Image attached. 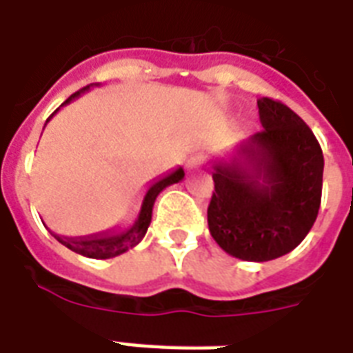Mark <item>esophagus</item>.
<instances>
[{"label":"esophagus","mask_w":353,"mask_h":353,"mask_svg":"<svg viewBox=\"0 0 353 353\" xmlns=\"http://www.w3.org/2000/svg\"><path fill=\"white\" fill-rule=\"evenodd\" d=\"M201 161H203V157H201V155H192V157H188L187 168L188 170H196V168L201 165Z\"/></svg>","instance_id":"1"}]
</instances>
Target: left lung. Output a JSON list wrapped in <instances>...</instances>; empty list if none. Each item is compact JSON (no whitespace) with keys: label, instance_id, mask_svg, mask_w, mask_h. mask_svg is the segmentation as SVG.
Segmentation results:
<instances>
[{"label":"left lung","instance_id":"1","mask_svg":"<svg viewBox=\"0 0 353 353\" xmlns=\"http://www.w3.org/2000/svg\"><path fill=\"white\" fill-rule=\"evenodd\" d=\"M262 132L212 165L207 220L234 258L268 262L301 243L317 220L324 157L306 122L279 101L258 99Z\"/></svg>","mask_w":353,"mask_h":353}]
</instances>
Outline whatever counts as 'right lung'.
I'll list each match as a JSON object with an SVG mask.
<instances>
[{
    "mask_svg": "<svg viewBox=\"0 0 353 353\" xmlns=\"http://www.w3.org/2000/svg\"><path fill=\"white\" fill-rule=\"evenodd\" d=\"M99 84H90L82 88L80 91L73 93V95L69 97L68 101L63 102L62 106L69 104L74 99H79L82 93L85 91H90V88ZM60 106V108H62ZM58 108V110H60ZM58 110H54V113H58ZM54 113H52L51 117H54ZM51 117L47 119V122L51 121ZM46 122V124H47ZM185 177V172L183 168H176V170H172L170 174H166V176H161L159 179H154V183L150 185L146 194H144L143 203H141V210H139L137 218L133 221L132 225L128 227V229H110V231L99 232V234H90V236H80V238H68V236H58L52 232V236L57 238L62 245H65L71 251L79 252L82 256L88 258H97V260H106V258H113L119 256L122 252H126L128 249H132L139 243V241L143 240L146 231H148L150 221H152V209H154L155 198L159 196V192H163L166 187H170L174 183H179Z\"/></svg>",
    "mask_w": 353,
    "mask_h": 353,
    "instance_id": "add662e5",
    "label": "right lung"
}]
</instances>
